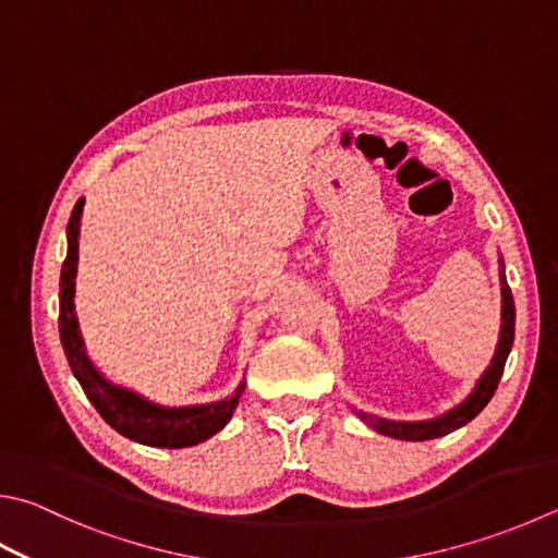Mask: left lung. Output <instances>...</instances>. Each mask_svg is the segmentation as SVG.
Listing matches in <instances>:
<instances>
[{
	"label": "left lung",
	"instance_id": "left-lung-1",
	"mask_svg": "<svg viewBox=\"0 0 558 558\" xmlns=\"http://www.w3.org/2000/svg\"><path fill=\"white\" fill-rule=\"evenodd\" d=\"M500 286H502V327H500V341H498V349H495V356L493 363L488 366V371L483 373L478 385H475L473 392L465 398L459 408H453L451 412L441 414L437 420H429V422H390V420H380V417H373V414H361V420L373 427L376 432L385 434V437H392V439H404V441H424V439H437L444 437V434H449L453 429L463 427V424H469L475 414H478L485 404L490 402V398L498 390V383L502 378V371H505V361L510 356V349H512V341H514V300H512V292L508 280H505V266H502V258H500Z\"/></svg>",
	"mask_w": 558,
	"mask_h": 558
}]
</instances>
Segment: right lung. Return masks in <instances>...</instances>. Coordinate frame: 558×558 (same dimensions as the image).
<instances>
[{
    "label": "right lung",
    "mask_w": 558,
    "mask_h": 558,
    "mask_svg": "<svg viewBox=\"0 0 558 558\" xmlns=\"http://www.w3.org/2000/svg\"><path fill=\"white\" fill-rule=\"evenodd\" d=\"M85 197L77 199L73 217L68 221V256L60 270V341L68 356L73 376L83 385L89 402L102 414V420L121 437L131 441L146 444L158 449H182L195 447V444L209 439L211 434L225 429L236 410L244 383L227 400L211 404H195V408H160V404L138 398L136 392L121 390L111 385L95 371L89 363L83 337H80L75 319V272H77V236H80V217H83Z\"/></svg>",
    "instance_id": "right-lung-1"
}]
</instances>
